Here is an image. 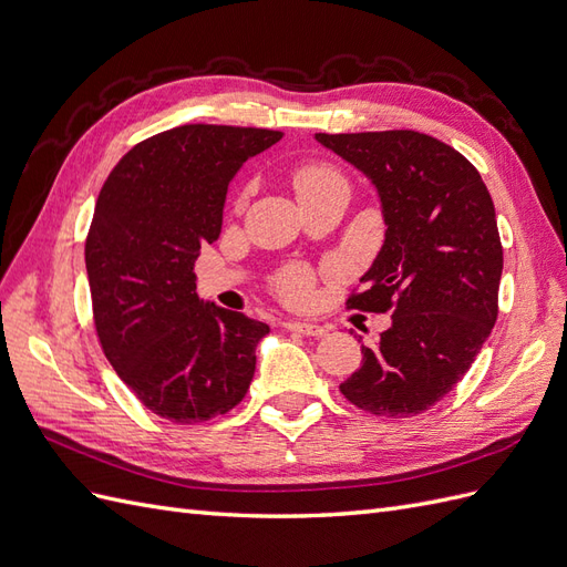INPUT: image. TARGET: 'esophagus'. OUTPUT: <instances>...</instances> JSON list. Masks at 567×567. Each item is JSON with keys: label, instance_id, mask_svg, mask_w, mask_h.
I'll use <instances>...</instances> for the list:
<instances>
[{"label": "esophagus", "instance_id": "1", "mask_svg": "<svg viewBox=\"0 0 567 567\" xmlns=\"http://www.w3.org/2000/svg\"><path fill=\"white\" fill-rule=\"evenodd\" d=\"M288 331H298V333H302V336H312V338H321V336H326V329L323 326H319V323H307V321H286L284 323Z\"/></svg>", "mask_w": 567, "mask_h": 567}]
</instances>
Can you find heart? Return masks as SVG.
Instances as JSON below:
<instances>
[{
	"label": "heart",
	"instance_id": "1",
	"mask_svg": "<svg viewBox=\"0 0 567 567\" xmlns=\"http://www.w3.org/2000/svg\"><path fill=\"white\" fill-rule=\"evenodd\" d=\"M346 182L342 173L331 163H307L296 173V188L298 194L305 192H315V188H323L329 184H340ZM312 286H315V271L307 265H290L279 271L277 277V290L279 296L288 302H305L312 296Z\"/></svg>",
	"mask_w": 567,
	"mask_h": 567
}]
</instances>
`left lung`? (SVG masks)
Masks as SVG:
<instances>
[{"mask_svg":"<svg viewBox=\"0 0 567 567\" xmlns=\"http://www.w3.org/2000/svg\"><path fill=\"white\" fill-rule=\"evenodd\" d=\"M317 140L379 188L385 244L348 310L392 312L362 346L340 392L373 416L409 419L466 375L499 315L504 248L494 203L475 165L414 130L326 134Z\"/></svg>","mask_w":567,"mask_h":567,"instance_id":"obj_1","label":"left lung"}]
</instances>
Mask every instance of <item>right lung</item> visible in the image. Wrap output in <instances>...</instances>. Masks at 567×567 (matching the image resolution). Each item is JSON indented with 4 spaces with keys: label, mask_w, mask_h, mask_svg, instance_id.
Wrapping results in <instances>:
<instances>
[{
    "label": "right lung",
    "mask_w": 567,
    "mask_h": 567,
    "mask_svg": "<svg viewBox=\"0 0 567 567\" xmlns=\"http://www.w3.org/2000/svg\"><path fill=\"white\" fill-rule=\"evenodd\" d=\"M279 130L182 125L132 146L96 198L84 241L94 329L153 414L203 423L246 398L269 326L200 305L194 262L215 244L236 169Z\"/></svg>",
    "instance_id": "1"
}]
</instances>
